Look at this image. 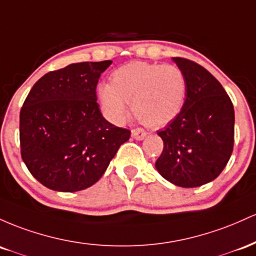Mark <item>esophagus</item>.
Here are the masks:
<instances>
[{
    "mask_svg": "<svg viewBox=\"0 0 256 256\" xmlns=\"http://www.w3.org/2000/svg\"><path fill=\"white\" fill-rule=\"evenodd\" d=\"M146 132L144 130V129H142V128H136V129H133V130H132V136L134 138V139H136V140H142L146 136Z\"/></svg>",
    "mask_w": 256,
    "mask_h": 256,
    "instance_id": "obj_1",
    "label": "esophagus"
}]
</instances>
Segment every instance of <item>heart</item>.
<instances>
[{"mask_svg":"<svg viewBox=\"0 0 256 256\" xmlns=\"http://www.w3.org/2000/svg\"><path fill=\"white\" fill-rule=\"evenodd\" d=\"M102 110L111 122L122 123L132 102L134 116L148 127H160L182 112L188 78L179 66L129 62L116 68L111 83L98 90Z\"/></svg>","mask_w":256,"mask_h":256,"instance_id":"b5f03b06","label":"heart"}]
</instances>
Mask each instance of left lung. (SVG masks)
I'll list each match as a JSON object with an SVG mask.
<instances>
[{"label": "left lung", "instance_id": "left-lung-1", "mask_svg": "<svg viewBox=\"0 0 256 256\" xmlns=\"http://www.w3.org/2000/svg\"><path fill=\"white\" fill-rule=\"evenodd\" d=\"M188 78L182 112L158 132L163 151L156 168L180 188L213 182L228 164L234 142V110L220 82L203 66L173 58Z\"/></svg>", "mask_w": 256, "mask_h": 256}]
</instances>
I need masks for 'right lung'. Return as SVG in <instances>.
<instances>
[{"instance_id":"1","label":"right lung","mask_w":256,"mask_h":256,"mask_svg":"<svg viewBox=\"0 0 256 256\" xmlns=\"http://www.w3.org/2000/svg\"><path fill=\"white\" fill-rule=\"evenodd\" d=\"M111 64L84 62L50 71L28 94L20 110V154L46 188H90L130 136V130L108 122L96 102L99 77Z\"/></svg>"}]
</instances>
